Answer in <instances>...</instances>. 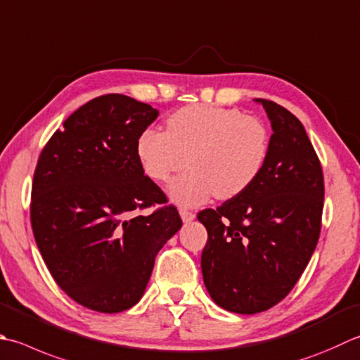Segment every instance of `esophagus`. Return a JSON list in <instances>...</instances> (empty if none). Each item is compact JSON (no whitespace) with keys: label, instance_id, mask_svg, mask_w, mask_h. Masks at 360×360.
Masks as SVG:
<instances>
[{"label":"esophagus","instance_id":"obj_1","mask_svg":"<svg viewBox=\"0 0 360 360\" xmlns=\"http://www.w3.org/2000/svg\"><path fill=\"white\" fill-rule=\"evenodd\" d=\"M179 215H181L182 221H184V223L192 221L193 218H195V214H193V212H188V210H186V209H181V210H179Z\"/></svg>","mask_w":360,"mask_h":360}]
</instances>
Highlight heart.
Segmentation results:
<instances>
[{
    "mask_svg": "<svg viewBox=\"0 0 360 360\" xmlns=\"http://www.w3.org/2000/svg\"><path fill=\"white\" fill-rule=\"evenodd\" d=\"M269 131L259 118L237 109L195 104L167 118V131L148 128L139 136L137 156L151 179L172 182L168 193L181 206L209 196L232 198L248 188L269 156Z\"/></svg>",
    "mask_w": 360,
    "mask_h": 360,
    "instance_id": "1",
    "label": "heart"
}]
</instances>
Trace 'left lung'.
<instances>
[{"label":"left lung","mask_w":360,"mask_h":360,"mask_svg":"<svg viewBox=\"0 0 360 360\" xmlns=\"http://www.w3.org/2000/svg\"><path fill=\"white\" fill-rule=\"evenodd\" d=\"M255 101L273 131L262 172L242 193L198 214L207 229L204 285L217 306L246 315L278 304L297 284L319 242L325 198L304 126L283 105Z\"/></svg>","instance_id":"obj_1"}]
</instances>
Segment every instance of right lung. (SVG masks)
Returning <instances> with one entry per match:
<instances>
[{"instance_id":"right-lung-1","label":"right lung","mask_w":360,"mask_h":360,"mask_svg":"<svg viewBox=\"0 0 360 360\" xmlns=\"http://www.w3.org/2000/svg\"><path fill=\"white\" fill-rule=\"evenodd\" d=\"M159 110L131 96H98L75 110L41 151L31 223L49 273L70 298L96 312L136 306L154 259L182 226L145 176L137 140Z\"/></svg>"}]
</instances>
